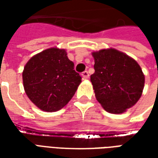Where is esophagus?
<instances>
[{
    "label": "esophagus",
    "instance_id": "34e87169",
    "mask_svg": "<svg viewBox=\"0 0 158 158\" xmlns=\"http://www.w3.org/2000/svg\"><path fill=\"white\" fill-rule=\"evenodd\" d=\"M89 73H88V71H84V72L82 73V77L85 79H88V78H89Z\"/></svg>",
    "mask_w": 158,
    "mask_h": 158
}]
</instances>
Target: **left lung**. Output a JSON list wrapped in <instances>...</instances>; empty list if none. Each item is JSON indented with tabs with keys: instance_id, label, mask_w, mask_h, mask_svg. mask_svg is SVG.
<instances>
[{
	"instance_id": "left-lung-1",
	"label": "left lung",
	"mask_w": 158,
	"mask_h": 158,
	"mask_svg": "<svg viewBox=\"0 0 158 158\" xmlns=\"http://www.w3.org/2000/svg\"><path fill=\"white\" fill-rule=\"evenodd\" d=\"M95 73L90 81L96 100L111 113H122L142 94L145 76L134 59L115 49L92 53Z\"/></svg>"
}]
</instances>
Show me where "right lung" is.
Listing matches in <instances>:
<instances>
[{
    "label": "right lung",
    "mask_w": 158,
    "mask_h": 158,
    "mask_svg": "<svg viewBox=\"0 0 158 158\" xmlns=\"http://www.w3.org/2000/svg\"><path fill=\"white\" fill-rule=\"evenodd\" d=\"M81 79L63 49L50 48L34 56L23 72L27 96L45 112H56L67 105Z\"/></svg>",
    "instance_id": "1"
}]
</instances>
